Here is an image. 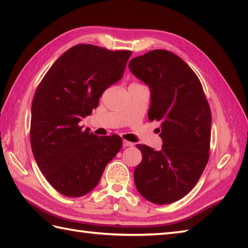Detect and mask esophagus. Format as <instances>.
<instances>
[{
    "label": "esophagus",
    "instance_id": "esophagus-1",
    "mask_svg": "<svg viewBox=\"0 0 248 248\" xmlns=\"http://www.w3.org/2000/svg\"><path fill=\"white\" fill-rule=\"evenodd\" d=\"M123 145H124V147H131V146H133V143H131V141H128V140H124Z\"/></svg>",
    "mask_w": 248,
    "mask_h": 248
}]
</instances>
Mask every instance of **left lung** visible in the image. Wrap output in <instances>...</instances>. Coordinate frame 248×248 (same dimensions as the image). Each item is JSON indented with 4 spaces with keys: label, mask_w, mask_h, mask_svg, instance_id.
<instances>
[{
    "label": "left lung",
    "mask_w": 248,
    "mask_h": 248,
    "mask_svg": "<svg viewBox=\"0 0 248 248\" xmlns=\"http://www.w3.org/2000/svg\"><path fill=\"white\" fill-rule=\"evenodd\" d=\"M131 72L150 88V121L160 123L162 149L136 145L141 162L134 182L156 204L177 202L192 191L209 161L211 109L191 67L167 50H152L129 62Z\"/></svg>",
    "instance_id": "1"
}]
</instances>
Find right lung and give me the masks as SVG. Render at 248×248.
I'll use <instances>...</instances> for the list:
<instances>
[{
	"label": "right lung",
	"mask_w": 248,
	"mask_h": 248,
	"mask_svg": "<svg viewBox=\"0 0 248 248\" xmlns=\"http://www.w3.org/2000/svg\"><path fill=\"white\" fill-rule=\"evenodd\" d=\"M132 52L80 44L56 60L39 83L31 103L30 139L40 171L57 192L81 197L97 186L118 154V135L97 136L78 123L118 82Z\"/></svg>",
	"instance_id": "add662e5"
}]
</instances>
